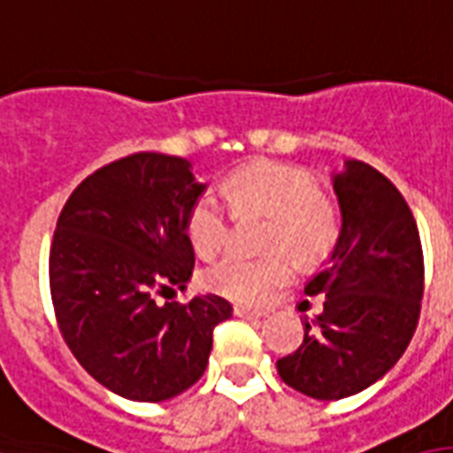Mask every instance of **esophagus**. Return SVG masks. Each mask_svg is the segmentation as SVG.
<instances>
[{
  "instance_id": "esophagus-1",
  "label": "esophagus",
  "mask_w": 453,
  "mask_h": 453,
  "mask_svg": "<svg viewBox=\"0 0 453 453\" xmlns=\"http://www.w3.org/2000/svg\"><path fill=\"white\" fill-rule=\"evenodd\" d=\"M234 314L241 319H259V317H265V311H259V310H250V307H243V304H236L234 307Z\"/></svg>"
}]
</instances>
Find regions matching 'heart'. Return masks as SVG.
Masks as SVG:
<instances>
[{
	"mask_svg": "<svg viewBox=\"0 0 453 453\" xmlns=\"http://www.w3.org/2000/svg\"><path fill=\"white\" fill-rule=\"evenodd\" d=\"M224 194L241 212L257 210L269 215L265 241L276 250L266 252L265 257L226 255L215 262L203 274V283L217 296L245 304L265 303L293 274L290 255L303 265H311L324 259L338 243V208L319 191L317 179L304 167L255 160L231 172ZM187 234L203 257L222 250L229 238V212L219 196L203 191L191 203Z\"/></svg>",
	"mask_w": 453,
	"mask_h": 453,
	"instance_id": "b5f03b06",
	"label": "heart"
}]
</instances>
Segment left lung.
Instances as JSON below:
<instances>
[{
  "instance_id": "left-lung-1",
  "label": "left lung",
  "mask_w": 453,
  "mask_h": 453,
  "mask_svg": "<svg viewBox=\"0 0 453 453\" xmlns=\"http://www.w3.org/2000/svg\"><path fill=\"white\" fill-rule=\"evenodd\" d=\"M338 196V243L304 286L324 296V311L304 319V340L276 361L293 390L342 399L366 390L399 361L418 324L423 250L418 226L390 179L361 160L333 172Z\"/></svg>"
}]
</instances>
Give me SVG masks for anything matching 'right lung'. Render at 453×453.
<instances>
[{"mask_svg": "<svg viewBox=\"0 0 453 453\" xmlns=\"http://www.w3.org/2000/svg\"><path fill=\"white\" fill-rule=\"evenodd\" d=\"M205 188L187 157L134 153L84 179L56 222L49 286L63 340L94 380L132 402L188 390L234 311L219 296L153 300L187 288V215Z\"/></svg>", "mask_w": 453, "mask_h": 453, "instance_id": "obj_1", "label": "right lung"}]
</instances>
